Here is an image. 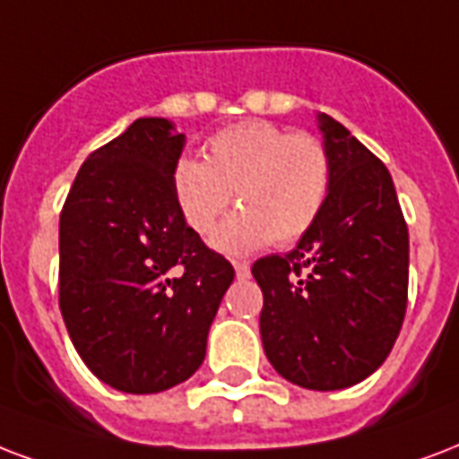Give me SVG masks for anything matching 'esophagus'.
Returning <instances> with one entry per match:
<instances>
[{"instance_id": "obj_1", "label": "esophagus", "mask_w": 459, "mask_h": 459, "mask_svg": "<svg viewBox=\"0 0 459 459\" xmlns=\"http://www.w3.org/2000/svg\"><path fill=\"white\" fill-rule=\"evenodd\" d=\"M233 269H236V274L240 276V279H245V276L250 274V264H247V262L233 260Z\"/></svg>"}]
</instances>
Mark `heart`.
Masks as SVG:
<instances>
[{"label": "heart", "instance_id": "obj_1", "mask_svg": "<svg viewBox=\"0 0 459 459\" xmlns=\"http://www.w3.org/2000/svg\"><path fill=\"white\" fill-rule=\"evenodd\" d=\"M204 160L183 156L173 166V195L185 223L206 238L233 202L240 212L216 230L226 253L267 243L291 245L313 229L332 190V156L320 136L247 120L216 132Z\"/></svg>", "mask_w": 459, "mask_h": 459}]
</instances>
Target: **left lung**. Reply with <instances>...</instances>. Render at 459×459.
<instances>
[{
  "instance_id": "left-lung-1",
  "label": "left lung",
  "mask_w": 459,
  "mask_h": 459,
  "mask_svg": "<svg viewBox=\"0 0 459 459\" xmlns=\"http://www.w3.org/2000/svg\"><path fill=\"white\" fill-rule=\"evenodd\" d=\"M332 190L286 255L253 264L264 354L307 390H342L376 373L407 313L409 230L393 178L344 125L320 113Z\"/></svg>"
}]
</instances>
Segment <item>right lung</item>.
Wrapping results in <instances>:
<instances>
[{
    "label": "right lung",
    "instance_id": "1",
    "mask_svg": "<svg viewBox=\"0 0 459 459\" xmlns=\"http://www.w3.org/2000/svg\"><path fill=\"white\" fill-rule=\"evenodd\" d=\"M185 134L139 117L96 149L59 214V310L91 373L163 393L202 366L233 267L185 223L173 166Z\"/></svg>",
    "mask_w": 459,
    "mask_h": 459
}]
</instances>
